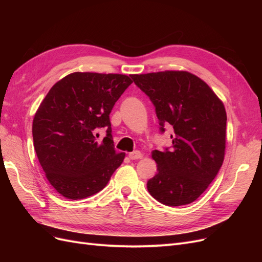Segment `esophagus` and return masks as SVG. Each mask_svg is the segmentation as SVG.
Wrapping results in <instances>:
<instances>
[{
    "label": "esophagus",
    "instance_id": "obj_1",
    "mask_svg": "<svg viewBox=\"0 0 262 262\" xmlns=\"http://www.w3.org/2000/svg\"><path fill=\"white\" fill-rule=\"evenodd\" d=\"M129 157L131 160H140V158L143 157V154H142V152H140V150H134V152H131L129 154Z\"/></svg>",
    "mask_w": 262,
    "mask_h": 262
}]
</instances>
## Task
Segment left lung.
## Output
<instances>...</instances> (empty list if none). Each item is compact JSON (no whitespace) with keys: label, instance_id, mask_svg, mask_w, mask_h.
<instances>
[{"label":"left lung","instance_id":"8db88e82","mask_svg":"<svg viewBox=\"0 0 262 262\" xmlns=\"http://www.w3.org/2000/svg\"><path fill=\"white\" fill-rule=\"evenodd\" d=\"M131 77L154 104L161 131L164 124L173 128L171 148L152 152L158 171L147 181L148 192L170 207L191 203L207 190L224 161L227 117L223 101L187 71Z\"/></svg>","mask_w":262,"mask_h":262}]
</instances>
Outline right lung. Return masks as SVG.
<instances>
[{
    "label": "right lung",
    "instance_id": "right-lung-1",
    "mask_svg": "<svg viewBox=\"0 0 262 262\" xmlns=\"http://www.w3.org/2000/svg\"><path fill=\"white\" fill-rule=\"evenodd\" d=\"M125 74L74 72L55 83L33 121L34 146L50 185L67 199L89 198L104 189L125 153L114 147L109 115L132 84ZM106 127L102 142L93 136Z\"/></svg>",
    "mask_w": 262,
    "mask_h": 262
}]
</instances>
